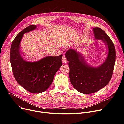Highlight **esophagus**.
<instances>
[{
	"mask_svg": "<svg viewBox=\"0 0 124 124\" xmlns=\"http://www.w3.org/2000/svg\"><path fill=\"white\" fill-rule=\"evenodd\" d=\"M62 61L63 63H67V60L66 58L65 57V56H63V57L62 58Z\"/></svg>",
	"mask_w": 124,
	"mask_h": 124,
	"instance_id": "obj_1",
	"label": "esophagus"
}]
</instances>
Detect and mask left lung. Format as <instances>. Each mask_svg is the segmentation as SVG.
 <instances>
[{"label":"left lung","instance_id":"left-lung-1","mask_svg":"<svg viewBox=\"0 0 124 124\" xmlns=\"http://www.w3.org/2000/svg\"><path fill=\"white\" fill-rule=\"evenodd\" d=\"M96 40H102L108 49L106 60L98 67H90L81 54L74 49L68 50L65 57L69 61V76L71 84L83 94L94 93L106 86L112 77L116 59L114 43L105 31L99 28L93 29Z\"/></svg>","mask_w":124,"mask_h":124}]
</instances>
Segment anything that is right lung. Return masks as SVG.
I'll use <instances>...</instances> for the list:
<instances>
[{"instance_id": "right-lung-1", "label": "right lung", "mask_w": 124, "mask_h": 124, "mask_svg": "<svg viewBox=\"0 0 124 124\" xmlns=\"http://www.w3.org/2000/svg\"><path fill=\"white\" fill-rule=\"evenodd\" d=\"M36 27L29 25L16 37L11 45L10 61L13 74L19 85L30 93H39L46 90L53 82L55 74L62 64V55L48 56L35 62L24 59L21 54L19 44L24 33Z\"/></svg>"}]
</instances>
